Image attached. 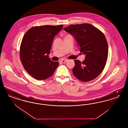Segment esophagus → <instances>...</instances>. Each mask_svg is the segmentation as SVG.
<instances>
[{
    "label": "esophagus",
    "instance_id": "34e87169",
    "mask_svg": "<svg viewBox=\"0 0 128 128\" xmlns=\"http://www.w3.org/2000/svg\"><path fill=\"white\" fill-rule=\"evenodd\" d=\"M67 61H68L67 60H60V62L62 63H65Z\"/></svg>",
    "mask_w": 128,
    "mask_h": 128
}]
</instances>
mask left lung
<instances>
[{"instance_id":"8db88e82","label":"left lung","mask_w":128,"mask_h":128,"mask_svg":"<svg viewBox=\"0 0 128 128\" xmlns=\"http://www.w3.org/2000/svg\"><path fill=\"white\" fill-rule=\"evenodd\" d=\"M64 30L75 38L80 51L85 55L82 62L74 60V76L84 82L94 79L103 71L108 59V44L103 33L89 24L70 25Z\"/></svg>"}]
</instances>
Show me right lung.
I'll list each match as a JSON object with an SVG mask.
<instances>
[{"instance_id": "right-lung-1", "label": "right lung", "mask_w": 128, "mask_h": 128, "mask_svg": "<svg viewBox=\"0 0 128 128\" xmlns=\"http://www.w3.org/2000/svg\"><path fill=\"white\" fill-rule=\"evenodd\" d=\"M63 25H44L31 28L24 34L20 46V58L25 70L38 80L48 79L58 67V62L48 58L54 38Z\"/></svg>"}]
</instances>
